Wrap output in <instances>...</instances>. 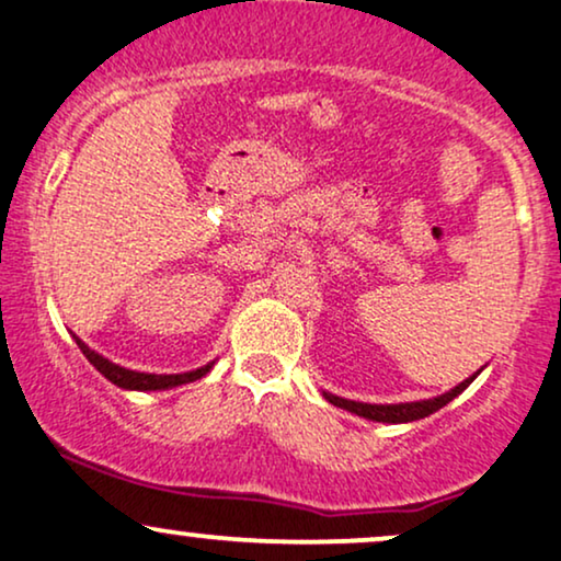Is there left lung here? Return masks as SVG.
I'll list each match as a JSON object with an SVG mask.
<instances>
[{
  "label": "left lung",
  "mask_w": 561,
  "mask_h": 561,
  "mask_svg": "<svg viewBox=\"0 0 561 561\" xmlns=\"http://www.w3.org/2000/svg\"><path fill=\"white\" fill-rule=\"evenodd\" d=\"M476 375L467 378L465 383H459L457 388H451V391L444 393V397L427 399V401H410V404H362V401H348V399L333 397V393H325V399L331 401L333 407H341V410L359 414V417L375 420V423H412V420H423L427 414L438 412L440 407L449 404L454 397H459V393L476 380Z\"/></svg>",
  "instance_id": "1"
}]
</instances>
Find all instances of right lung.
I'll use <instances>...</instances> for the list:
<instances>
[{
    "mask_svg": "<svg viewBox=\"0 0 561 561\" xmlns=\"http://www.w3.org/2000/svg\"><path fill=\"white\" fill-rule=\"evenodd\" d=\"M78 348L83 352V357L91 362V365L96 367L99 373L104 375V378L112 380L115 386L121 388H130V391H162V388H175V386H183V383H191V380H199L202 375L209 373V367L213 365H204L199 370L194 373H181V375H149V373H136V370H125V367L115 365V362L104 359L102 354L91 352L89 346L83 344L81 339H76Z\"/></svg>",
    "mask_w": 561,
    "mask_h": 561,
    "instance_id": "obj_1",
    "label": "right lung"
}]
</instances>
